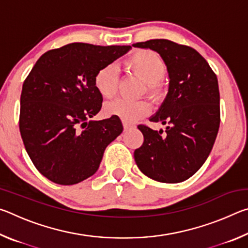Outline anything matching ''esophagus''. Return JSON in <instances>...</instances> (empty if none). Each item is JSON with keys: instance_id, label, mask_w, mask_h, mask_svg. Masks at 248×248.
<instances>
[{"instance_id": "obj_1", "label": "esophagus", "mask_w": 248, "mask_h": 248, "mask_svg": "<svg viewBox=\"0 0 248 248\" xmlns=\"http://www.w3.org/2000/svg\"><path fill=\"white\" fill-rule=\"evenodd\" d=\"M132 127H133V124H128V123H124V131H127L128 129L132 128Z\"/></svg>"}]
</instances>
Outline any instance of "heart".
I'll return each instance as SVG.
<instances>
[{
    "mask_svg": "<svg viewBox=\"0 0 248 248\" xmlns=\"http://www.w3.org/2000/svg\"><path fill=\"white\" fill-rule=\"evenodd\" d=\"M124 65L129 73L143 81L141 94H146L154 102H161L165 97L166 64L156 52L149 49L136 50L125 59ZM94 86L102 97H114L119 86V77L114 65H104L96 72ZM150 110V104L144 99H117L105 106V111L108 115L119 117L125 123H133L143 118Z\"/></svg>",
    "mask_w": 248,
    "mask_h": 248,
    "instance_id": "heart-1",
    "label": "heart"
}]
</instances>
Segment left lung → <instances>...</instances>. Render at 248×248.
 Listing matches in <instances>:
<instances>
[{
    "label": "left lung",
    "mask_w": 248,
    "mask_h": 248,
    "mask_svg": "<svg viewBox=\"0 0 248 248\" xmlns=\"http://www.w3.org/2000/svg\"><path fill=\"white\" fill-rule=\"evenodd\" d=\"M133 47L156 51L169 72V93L153 123L166 124L155 131L139 124L144 141L134 161L148 177L180 183L191 177L208 158L220 127V93L216 73L194 48L167 39L137 43Z\"/></svg>",
    "instance_id": "left-lung-1"
}]
</instances>
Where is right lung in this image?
<instances>
[{
    "label": "right lung",
    "mask_w": 248,
    "mask_h": 248,
    "mask_svg": "<svg viewBox=\"0 0 248 248\" xmlns=\"http://www.w3.org/2000/svg\"><path fill=\"white\" fill-rule=\"evenodd\" d=\"M130 46L73 43L49 50L33 65L20 95L19 131L41 175L74 185L97 171L105 149L123 132L119 117L90 120L102 108L94 77Z\"/></svg>",
    "instance_id": "obj_1"
}]
</instances>
